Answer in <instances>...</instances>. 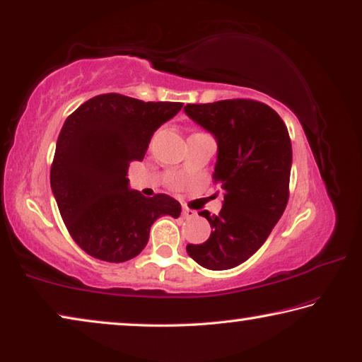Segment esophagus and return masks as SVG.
Here are the masks:
<instances>
[{"mask_svg":"<svg viewBox=\"0 0 362 362\" xmlns=\"http://www.w3.org/2000/svg\"><path fill=\"white\" fill-rule=\"evenodd\" d=\"M195 216V213L192 210L186 209V206H182V218H186V220H191V218Z\"/></svg>","mask_w":362,"mask_h":362,"instance_id":"esophagus-1","label":"esophagus"}]
</instances>
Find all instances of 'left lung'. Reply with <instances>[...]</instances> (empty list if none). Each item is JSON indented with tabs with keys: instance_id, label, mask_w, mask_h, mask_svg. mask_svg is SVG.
<instances>
[{
	"instance_id": "left-lung-1",
	"label": "left lung",
	"mask_w": 362,
	"mask_h": 362,
	"mask_svg": "<svg viewBox=\"0 0 362 362\" xmlns=\"http://www.w3.org/2000/svg\"><path fill=\"white\" fill-rule=\"evenodd\" d=\"M186 115L213 134V182L224 191L221 211L204 210L211 234L187 244L194 262L213 271L247 262L268 239L288 200L292 142L286 123L269 105L250 99L187 104Z\"/></svg>"
}]
</instances>
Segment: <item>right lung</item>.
Masks as SVG:
<instances>
[{
	"mask_svg": "<svg viewBox=\"0 0 362 362\" xmlns=\"http://www.w3.org/2000/svg\"><path fill=\"white\" fill-rule=\"evenodd\" d=\"M181 103H144L110 93L81 104L59 133L51 189L70 235L91 257L128 262L144 250L157 218H177L167 194L147 199L129 187L132 162H141L153 133Z\"/></svg>",
	"mask_w": 362,
	"mask_h": 362,
	"instance_id": "right-lung-1",
	"label": "right lung"
}]
</instances>
